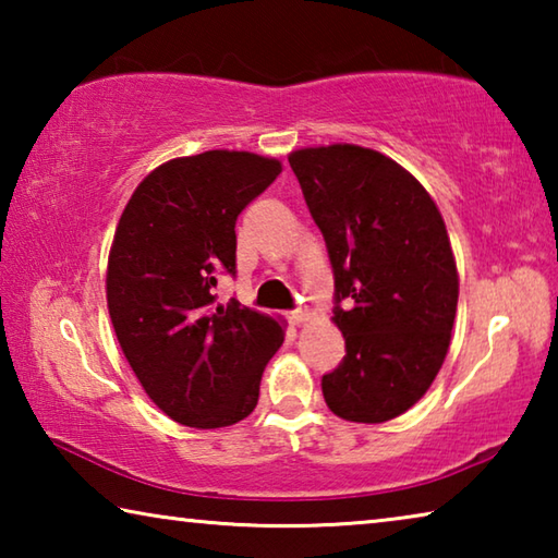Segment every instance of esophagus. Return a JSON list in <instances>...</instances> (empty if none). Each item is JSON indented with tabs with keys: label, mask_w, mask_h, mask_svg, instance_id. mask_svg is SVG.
I'll return each mask as SVG.
<instances>
[{
	"label": "esophagus",
	"mask_w": 558,
	"mask_h": 558,
	"mask_svg": "<svg viewBox=\"0 0 558 558\" xmlns=\"http://www.w3.org/2000/svg\"><path fill=\"white\" fill-rule=\"evenodd\" d=\"M307 319H310L307 310H292V313H290V323L292 325H302V323H307Z\"/></svg>",
	"instance_id": "obj_1"
}]
</instances>
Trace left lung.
Listing matches in <instances>:
<instances>
[{
    "mask_svg": "<svg viewBox=\"0 0 558 558\" xmlns=\"http://www.w3.org/2000/svg\"><path fill=\"white\" fill-rule=\"evenodd\" d=\"M288 162L325 235L347 347L323 376L325 401L344 421H391L423 399L450 347L460 280L446 221L426 186L376 149L300 147Z\"/></svg>",
    "mask_w": 558,
    "mask_h": 558,
    "instance_id": "8db88e82",
    "label": "left lung"
}]
</instances>
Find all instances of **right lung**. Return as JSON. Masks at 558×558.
<instances>
[{"instance_id":"add662e5","label":"right lung","mask_w":558,"mask_h":558,"mask_svg":"<svg viewBox=\"0 0 558 558\" xmlns=\"http://www.w3.org/2000/svg\"><path fill=\"white\" fill-rule=\"evenodd\" d=\"M280 172V159L235 149L169 159L118 221L106 272L112 329L145 393L182 426L243 421L286 339L276 317L211 292L219 272L235 270V219Z\"/></svg>"}]
</instances>
